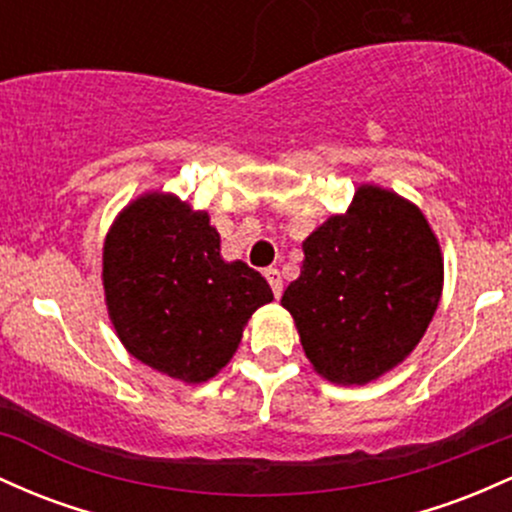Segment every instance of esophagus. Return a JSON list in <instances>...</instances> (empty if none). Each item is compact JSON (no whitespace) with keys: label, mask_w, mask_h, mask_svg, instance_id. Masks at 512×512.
Wrapping results in <instances>:
<instances>
[{"label":"esophagus","mask_w":512,"mask_h":512,"mask_svg":"<svg viewBox=\"0 0 512 512\" xmlns=\"http://www.w3.org/2000/svg\"><path fill=\"white\" fill-rule=\"evenodd\" d=\"M263 275H266V280H268V285H271L273 295L275 297L283 295V278H280L278 268H266V271H263Z\"/></svg>","instance_id":"34e87169"}]
</instances>
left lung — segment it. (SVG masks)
Here are the masks:
<instances>
[{
	"instance_id": "8db88e82",
	"label": "left lung",
	"mask_w": 512,
	"mask_h": 512,
	"mask_svg": "<svg viewBox=\"0 0 512 512\" xmlns=\"http://www.w3.org/2000/svg\"><path fill=\"white\" fill-rule=\"evenodd\" d=\"M302 251L300 278L280 304L321 377L367 384L418 346L440 302L442 254L416 205L360 186L350 208L314 229Z\"/></svg>"
}]
</instances>
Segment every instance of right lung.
I'll list each match as a JSON object with an SVG mask.
<instances>
[{
	"mask_svg": "<svg viewBox=\"0 0 512 512\" xmlns=\"http://www.w3.org/2000/svg\"><path fill=\"white\" fill-rule=\"evenodd\" d=\"M108 317L132 358L198 384L232 360L241 331L271 285L244 261H222L208 212L171 193H145L103 244Z\"/></svg>",
	"mask_w": 512,
	"mask_h": 512,
	"instance_id": "1",
	"label": "right lung"
}]
</instances>
